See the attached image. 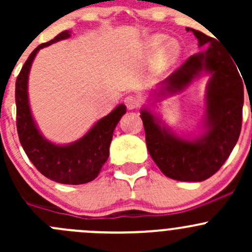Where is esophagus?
Returning <instances> with one entry per match:
<instances>
[{
    "label": "esophagus",
    "mask_w": 252,
    "mask_h": 252,
    "mask_svg": "<svg viewBox=\"0 0 252 252\" xmlns=\"http://www.w3.org/2000/svg\"><path fill=\"white\" fill-rule=\"evenodd\" d=\"M124 103L128 107V110H136L138 107H140V100L139 97L134 95H129L124 98Z\"/></svg>",
    "instance_id": "esophagus-1"
}]
</instances>
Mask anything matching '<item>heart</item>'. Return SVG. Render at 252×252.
Instances as JSON below:
<instances>
[{
    "label": "heart",
    "instance_id": "heart-1",
    "mask_svg": "<svg viewBox=\"0 0 252 252\" xmlns=\"http://www.w3.org/2000/svg\"><path fill=\"white\" fill-rule=\"evenodd\" d=\"M164 40H166L164 37H158V39L156 40V45H162L164 42ZM166 50L169 58H175L178 56V53H179V46H178V44L175 41H169L168 44H167Z\"/></svg>",
    "mask_w": 252,
    "mask_h": 252
}]
</instances>
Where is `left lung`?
<instances>
[{
  "label": "left lung",
  "instance_id": "left-lung-1",
  "mask_svg": "<svg viewBox=\"0 0 252 252\" xmlns=\"http://www.w3.org/2000/svg\"><path fill=\"white\" fill-rule=\"evenodd\" d=\"M192 32L205 51L192 55L162 81L154 95L166 96L184 91L204 73L211 75L206 88L204 131L182 138L152 113L142 108L140 117L146 145L155 163L166 177L180 182H202L223 166L234 149L241 130L244 105L243 80L232 58L217 40L199 30ZM240 70V69H239ZM243 77V75H241Z\"/></svg>",
  "mask_w": 252,
  "mask_h": 252
}]
</instances>
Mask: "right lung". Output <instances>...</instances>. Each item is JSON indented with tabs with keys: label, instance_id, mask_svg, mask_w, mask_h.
I'll list each match as a JSON object with an SVG mask.
<instances>
[{
	"label": "right lung",
	"instance_id": "right-lung-1",
	"mask_svg": "<svg viewBox=\"0 0 252 252\" xmlns=\"http://www.w3.org/2000/svg\"><path fill=\"white\" fill-rule=\"evenodd\" d=\"M70 32L64 30L51 41L39 45L23 65L16 81L17 130L25 154L40 173L61 184L78 185L91 182L100 173L110 156L114 129L126 108L123 103L118 105L110 114L96 122L83 138L72 144L57 145L42 136L29 105L28 79L30 68L41 48L68 39Z\"/></svg>",
	"mask_w": 252,
	"mask_h": 252
}]
</instances>
